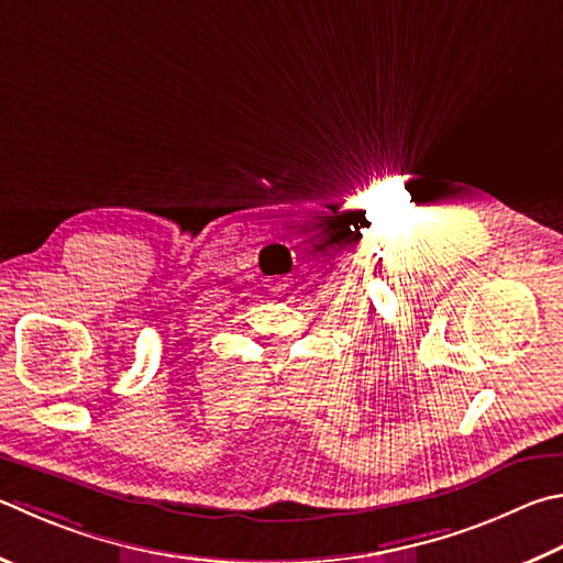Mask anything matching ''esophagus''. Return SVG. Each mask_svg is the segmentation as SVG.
I'll list each match as a JSON object with an SVG mask.
<instances>
[{"mask_svg": "<svg viewBox=\"0 0 563 563\" xmlns=\"http://www.w3.org/2000/svg\"><path fill=\"white\" fill-rule=\"evenodd\" d=\"M285 288H288V283H285V280H278V283L273 285V292H283Z\"/></svg>", "mask_w": 563, "mask_h": 563, "instance_id": "34e87169", "label": "esophagus"}]
</instances>
